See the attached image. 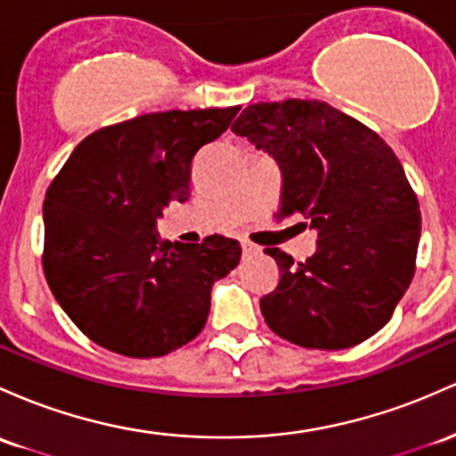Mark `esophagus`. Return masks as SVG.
Returning a JSON list of instances; mask_svg holds the SVG:
<instances>
[{
  "mask_svg": "<svg viewBox=\"0 0 456 456\" xmlns=\"http://www.w3.org/2000/svg\"><path fill=\"white\" fill-rule=\"evenodd\" d=\"M242 253H244V257H255V255L262 253V248H259L257 244H251V242H247V240H244V242H242Z\"/></svg>",
  "mask_w": 456,
  "mask_h": 456,
  "instance_id": "1",
  "label": "esophagus"
}]
</instances>
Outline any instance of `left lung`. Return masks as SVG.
Listing matches in <instances>:
<instances>
[{"label":"left lung","mask_w":456,"mask_h":456,"mask_svg":"<svg viewBox=\"0 0 456 456\" xmlns=\"http://www.w3.org/2000/svg\"><path fill=\"white\" fill-rule=\"evenodd\" d=\"M232 132L281 168L279 218L298 212L318 232L312 257L266 248L281 281L259 301L279 338L339 350L387 324L415 273L418 197L396 153L357 118L316 99L255 103Z\"/></svg>","instance_id":"8db88e82"}]
</instances>
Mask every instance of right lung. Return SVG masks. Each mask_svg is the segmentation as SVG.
<instances>
[{
  "label": "right lung",
  "mask_w": 456,
  "mask_h": 456,
  "mask_svg": "<svg viewBox=\"0 0 456 456\" xmlns=\"http://www.w3.org/2000/svg\"><path fill=\"white\" fill-rule=\"evenodd\" d=\"M240 106L168 110L84 138L47 188L43 268L49 288L94 344L162 357L205 327L212 285L238 266V240H162L158 220L188 201L190 167Z\"/></svg>",
  "instance_id": "obj_1"
}]
</instances>
